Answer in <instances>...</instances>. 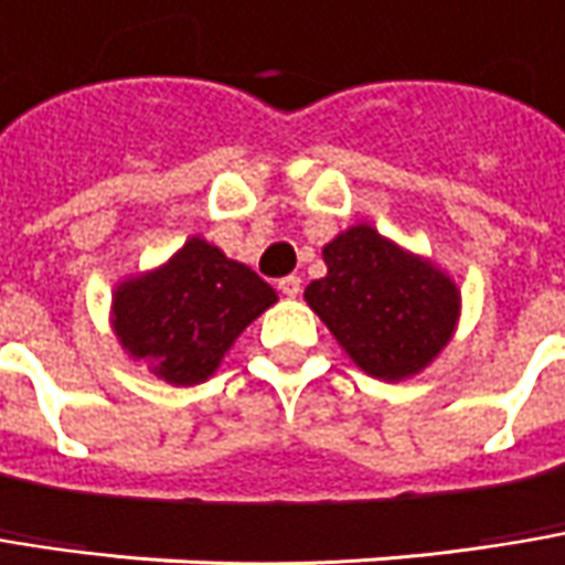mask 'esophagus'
Instances as JSON below:
<instances>
[{
    "mask_svg": "<svg viewBox=\"0 0 565 565\" xmlns=\"http://www.w3.org/2000/svg\"><path fill=\"white\" fill-rule=\"evenodd\" d=\"M279 292L289 296V299H296V296L302 292V276H296V273H292V276H282V279H279Z\"/></svg>",
    "mask_w": 565,
    "mask_h": 565,
    "instance_id": "esophagus-1",
    "label": "esophagus"
}]
</instances>
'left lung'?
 I'll use <instances>...</instances> for the list:
<instances>
[{
  "label": "left lung",
  "mask_w": 565,
  "mask_h": 565,
  "mask_svg": "<svg viewBox=\"0 0 565 565\" xmlns=\"http://www.w3.org/2000/svg\"><path fill=\"white\" fill-rule=\"evenodd\" d=\"M328 276L305 289V302L331 328L360 370L405 380L424 370L454 334L457 286L366 224L324 247Z\"/></svg>",
  "instance_id": "obj_1"
}]
</instances>
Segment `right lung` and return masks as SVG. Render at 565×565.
Segmentation results:
<instances>
[{"instance_id":"obj_1","label":"right lung","mask_w":565,"mask_h":565,"mask_svg":"<svg viewBox=\"0 0 565 565\" xmlns=\"http://www.w3.org/2000/svg\"><path fill=\"white\" fill-rule=\"evenodd\" d=\"M273 302V286L250 266L192 237L163 269L115 292V334L153 376L192 385L215 373L224 350Z\"/></svg>"}]
</instances>
